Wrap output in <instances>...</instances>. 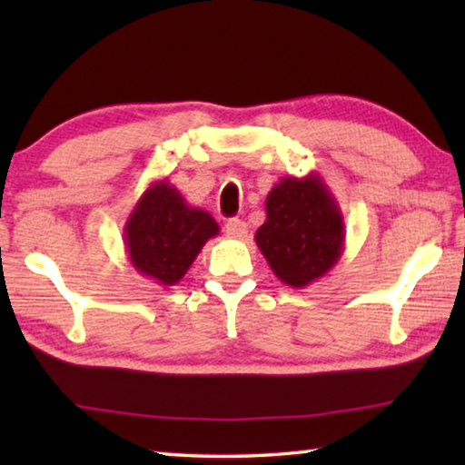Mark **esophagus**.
I'll return each mask as SVG.
<instances>
[{
  "label": "esophagus",
  "instance_id": "obj_1",
  "mask_svg": "<svg viewBox=\"0 0 465 465\" xmlns=\"http://www.w3.org/2000/svg\"><path fill=\"white\" fill-rule=\"evenodd\" d=\"M225 233H227V238L242 240L243 235L248 233V225L243 223L242 219H230V222L225 223Z\"/></svg>",
  "mask_w": 465,
  "mask_h": 465
}]
</instances>
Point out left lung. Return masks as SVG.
<instances>
[{
    "mask_svg": "<svg viewBox=\"0 0 465 465\" xmlns=\"http://www.w3.org/2000/svg\"><path fill=\"white\" fill-rule=\"evenodd\" d=\"M254 235L271 271L293 289L324 277L344 250V217L320 174L281 178Z\"/></svg>",
    "mask_w": 465,
    "mask_h": 465,
    "instance_id": "obj_1",
    "label": "left lung"
}]
</instances>
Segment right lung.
<instances>
[{
    "label": "right lung",
    "instance_id": "add662e5",
    "mask_svg": "<svg viewBox=\"0 0 465 465\" xmlns=\"http://www.w3.org/2000/svg\"><path fill=\"white\" fill-rule=\"evenodd\" d=\"M219 233L207 211L184 201L168 178L149 184L124 223V248L141 277L170 287L184 277L204 243Z\"/></svg>",
    "mask_w": 465,
    "mask_h": 465
}]
</instances>
